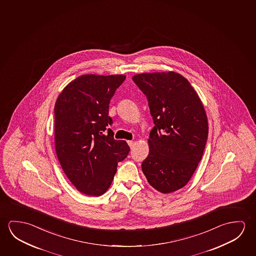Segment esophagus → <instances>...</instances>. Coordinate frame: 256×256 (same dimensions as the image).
<instances>
[{
  "label": "esophagus",
  "mask_w": 256,
  "mask_h": 256,
  "mask_svg": "<svg viewBox=\"0 0 256 256\" xmlns=\"http://www.w3.org/2000/svg\"><path fill=\"white\" fill-rule=\"evenodd\" d=\"M128 145L130 146V148H132L134 146V140H128Z\"/></svg>",
  "instance_id": "1"
}]
</instances>
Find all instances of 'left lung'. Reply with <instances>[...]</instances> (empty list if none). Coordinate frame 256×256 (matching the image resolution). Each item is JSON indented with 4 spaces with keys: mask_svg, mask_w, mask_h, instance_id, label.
Segmentation results:
<instances>
[{
    "mask_svg": "<svg viewBox=\"0 0 256 256\" xmlns=\"http://www.w3.org/2000/svg\"><path fill=\"white\" fill-rule=\"evenodd\" d=\"M132 80L148 98L154 124L142 172L154 190L174 192L190 182L203 156L208 136L203 103L174 71L138 74Z\"/></svg>",
    "mask_w": 256,
    "mask_h": 256,
    "instance_id": "1",
    "label": "left lung"
}]
</instances>
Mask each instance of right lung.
I'll return each instance as SVG.
<instances>
[{
  "label": "right lung",
  "instance_id": "obj_1",
  "mask_svg": "<svg viewBox=\"0 0 256 256\" xmlns=\"http://www.w3.org/2000/svg\"><path fill=\"white\" fill-rule=\"evenodd\" d=\"M124 80V74H82L66 86L55 103L58 159L82 194L103 195L112 183L118 162L129 154L126 140H114L113 130L108 128L113 122L108 116L110 100Z\"/></svg>",
  "mask_w": 256,
  "mask_h": 256
}]
</instances>
